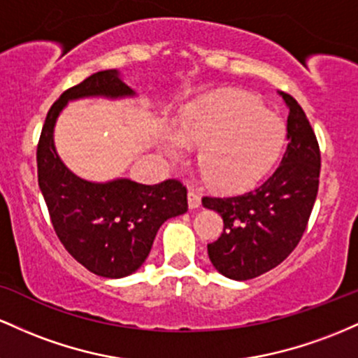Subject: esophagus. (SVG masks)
Returning <instances> with one entry per match:
<instances>
[{
	"label": "esophagus",
	"instance_id": "obj_1",
	"mask_svg": "<svg viewBox=\"0 0 358 358\" xmlns=\"http://www.w3.org/2000/svg\"><path fill=\"white\" fill-rule=\"evenodd\" d=\"M187 204H189L191 210H196V208L201 206V196L198 194V192H194V191L187 192Z\"/></svg>",
	"mask_w": 358,
	"mask_h": 358
}]
</instances>
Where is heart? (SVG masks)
<instances>
[{
  "label": "heart",
  "mask_w": 358,
  "mask_h": 358,
  "mask_svg": "<svg viewBox=\"0 0 358 358\" xmlns=\"http://www.w3.org/2000/svg\"><path fill=\"white\" fill-rule=\"evenodd\" d=\"M286 142V125L259 99L238 92L204 99L186 111L178 130L164 136V150L182 160L203 147L199 167L216 189L250 187L271 171Z\"/></svg>",
  "instance_id": "1"
}]
</instances>
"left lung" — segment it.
Instances as JSON below:
<instances>
[{
  "label": "left lung",
  "instance_id": "left-lung-1",
  "mask_svg": "<svg viewBox=\"0 0 358 358\" xmlns=\"http://www.w3.org/2000/svg\"><path fill=\"white\" fill-rule=\"evenodd\" d=\"M282 98L289 106V142L274 174L243 194L203 198L223 218V233L208 243V255L220 274L235 280L254 279L291 255L318 194V140L299 103L287 92Z\"/></svg>",
  "mask_w": 358,
  "mask_h": 358
}]
</instances>
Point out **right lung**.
<instances>
[{"label":"right lung","mask_w":358,"mask_h":358,"mask_svg":"<svg viewBox=\"0 0 358 358\" xmlns=\"http://www.w3.org/2000/svg\"><path fill=\"white\" fill-rule=\"evenodd\" d=\"M134 94L116 71H101L60 94L50 106L37 145L38 186L55 235L92 274L125 277L145 262L166 220L187 211V189L179 179L147 184L130 179L96 184L62 164L54 147L55 120L69 99Z\"/></svg>","instance_id":"right-lung-1"}]
</instances>
